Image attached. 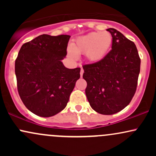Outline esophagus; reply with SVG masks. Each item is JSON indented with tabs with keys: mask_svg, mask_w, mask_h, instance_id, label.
Returning a JSON list of instances; mask_svg holds the SVG:
<instances>
[{
	"mask_svg": "<svg viewBox=\"0 0 156 156\" xmlns=\"http://www.w3.org/2000/svg\"><path fill=\"white\" fill-rule=\"evenodd\" d=\"M83 69H82V68H81V69H80V77H82V76H83Z\"/></svg>",
	"mask_w": 156,
	"mask_h": 156,
	"instance_id": "34e87169",
	"label": "esophagus"
}]
</instances>
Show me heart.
I'll list each match as a JSON object with an SVG mask.
<instances>
[{
    "label": "heart",
    "instance_id": "heart-1",
    "mask_svg": "<svg viewBox=\"0 0 156 156\" xmlns=\"http://www.w3.org/2000/svg\"><path fill=\"white\" fill-rule=\"evenodd\" d=\"M112 35L108 31H96L78 37L72 44L68 54L73 58L85 53L89 63H98L108 55L112 45Z\"/></svg>",
    "mask_w": 156,
    "mask_h": 156
}]
</instances>
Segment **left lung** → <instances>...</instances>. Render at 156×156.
I'll list each match as a JSON object with an SVG mask.
<instances>
[{
	"label": "left lung",
	"instance_id": "1",
	"mask_svg": "<svg viewBox=\"0 0 156 156\" xmlns=\"http://www.w3.org/2000/svg\"><path fill=\"white\" fill-rule=\"evenodd\" d=\"M112 51L98 63L83 66L87 83L85 92L96 112L111 115L120 112L131 101L136 90L141 60L134 42L114 28Z\"/></svg>",
	"mask_w": 156,
	"mask_h": 156
}]
</instances>
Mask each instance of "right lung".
<instances>
[{
	"instance_id": "right-lung-1",
	"label": "right lung",
	"mask_w": 156,
	"mask_h": 156,
	"mask_svg": "<svg viewBox=\"0 0 156 156\" xmlns=\"http://www.w3.org/2000/svg\"><path fill=\"white\" fill-rule=\"evenodd\" d=\"M70 36H38L23 44L15 61L17 89L30 112L50 117L67 106L80 68L68 69L62 60L67 55Z\"/></svg>"
}]
</instances>
